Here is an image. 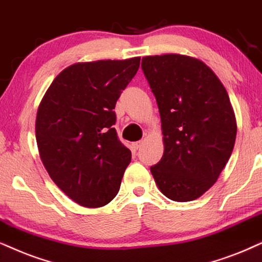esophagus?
<instances>
[{"mask_svg": "<svg viewBox=\"0 0 262 262\" xmlns=\"http://www.w3.org/2000/svg\"><path fill=\"white\" fill-rule=\"evenodd\" d=\"M141 144H142V141H137V142H133V144H132V147H133V150H134V151H137L138 148H140Z\"/></svg>", "mask_w": 262, "mask_h": 262, "instance_id": "obj_1", "label": "esophagus"}]
</instances>
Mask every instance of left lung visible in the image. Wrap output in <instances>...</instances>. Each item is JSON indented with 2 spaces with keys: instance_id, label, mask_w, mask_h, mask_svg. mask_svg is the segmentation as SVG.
<instances>
[{
  "instance_id": "1",
  "label": "left lung",
  "mask_w": 262,
  "mask_h": 262,
  "mask_svg": "<svg viewBox=\"0 0 262 262\" xmlns=\"http://www.w3.org/2000/svg\"><path fill=\"white\" fill-rule=\"evenodd\" d=\"M141 69L157 101L164 152L150 168L158 188L175 202L197 200L230 160L237 122L214 71L183 54L144 57Z\"/></svg>"
}]
</instances>
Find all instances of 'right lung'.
<instances>
[{"label": "right lung", "instance_id": "1", "mask_svg": "<svg viewBox=\"0 0 262 262\" xmlns=\"http://www.w3.org/2000/svg\"><path fill=\"white\" fill-rule=\"evenodd\" d=\"M140 57L76 62L59 74L36 116L39 157L55 185L85 208L118 193L132 152L118 140L114 108Z\"/></svg>", "mask_w": 262, "mask_h": 262}]
</instances>
